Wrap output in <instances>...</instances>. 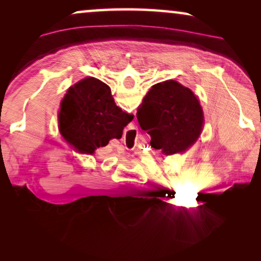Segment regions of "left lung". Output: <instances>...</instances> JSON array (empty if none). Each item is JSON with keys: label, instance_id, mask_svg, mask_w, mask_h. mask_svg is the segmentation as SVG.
<instances>
[{"label": "left lung", "instance_id": "1", "mask_svg": "<svg viewBox=\"0 0 261 261\" xmlns=\"http://www.w3.org/2000/svg\"><path fill=\"white\" fill-rule=\"evenodd\" d=\"M139 124L151 135L152 147L170 155L184 152L203 128V110L190 89L176 81L154 84L139 106Z\"/></svg>", "mask_w": 261, "mask_h": 261}]
</instances>
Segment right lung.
I'll return each instance as SVG.
<instances>
[{
	"mask_svg": "<svg viewBox=\"0 0 261 261\" xmlns=\"http://www.w3.org/2000/svg\"><path fill=\"white\" fill-rule=\"evenodd\" d=\"M132 120L133 115L115 105L108 85L92 77L70 88L59 113L62 134L78 151L89 154L115 135H122Z\"/></svg>",
	"mask_w": 261,
	"mask_h": 261,
	"instance_id": "obj_1",
	"label": "right lung"
}]
</instances>
